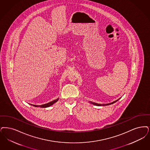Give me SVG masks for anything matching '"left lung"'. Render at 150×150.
<instances>
[{
    "label": "left lung",
    "instance_id": "1",
    "mask_svg": "<svg viewBox=\"0 0 150 150\" xmlns=\"http://www.w3.org/2000/svg\"><path fill=\"white\" fill-rule=\"evenodd\" d=\"M119 99H118V100H115V101H114V102H112V103H109V104H97V103H92L91 102V103H93L94 105H98V106H101V105H110V104H113L114 103H115V102H117V101H118Z\"/></svg>",
    "mask_w": 150,
    "mask_h": 150
}]
</instances>
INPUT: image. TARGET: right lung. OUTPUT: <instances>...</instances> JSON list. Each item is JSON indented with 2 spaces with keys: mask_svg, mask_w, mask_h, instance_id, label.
Returning a JSON list of instances; mask_svg holds the SVG:
<instances>
[{
  "mask_svg": "<svg viewBox=\"0 0 150 150\" xmlns=\"http://www.w3.org/2000/svg\"><path fill=\"white\" fill-rule=\"evenodd\" d=\"M57 100H58V99H56V100H54L53 101L50 102V103H47V104H43V105H33L34 107H42V108H47V107H48L51 106V105H52L53 104H54L55 102H57ZM31 105H32V104H31Z\"/></svg>",
  "mask_w": 150,
  "mask_h": 150,
  "instance_id": "add662e5",
  "label": "right lung"
}]
</instances>
